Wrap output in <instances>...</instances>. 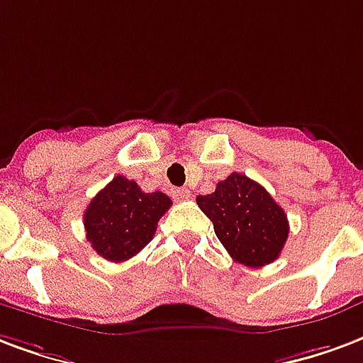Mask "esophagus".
I'll use <instances>...</instances> for the list:
<instances>
[{"label":"esophagus","mask_w":363,"mask_h":363,"mask_svg":"<svg viewBox=\"0 0 363 363\" xmlns=\"http://www.w3.org/2000/svg\"><path fill=\"white\" fill-rule=\"evenodd\" d=\"M173 198L177 200V202H181V200H189L190 198V192L186 189H173Z\"/></svg>","instance_id":"34e87169"}]
</instances>
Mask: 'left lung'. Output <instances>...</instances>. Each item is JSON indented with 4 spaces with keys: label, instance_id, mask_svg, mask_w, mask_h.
Returning <instances> with one entry per match:
<instances>
[{
    "label": "left lung",
    "instance_id": "8db88e82",
    "mask_svg": "<svg viewBox=\"0 0 363 363\" xmlns=\"http://www.w3.org/2000/svg\"><path fill=\"white\" fill-rule=\"evenodd\" d=\"M196 202L235 262L264 267L277 259L289 238V219L262 184L230 173L217 182L216 192L198 196Z\"/></svg>",
    "mask_w": 363,
    "mask_h": 363
}]
</instances>
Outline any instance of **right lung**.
Segmentation results:
<instances>
[{
    "instance_id": "add662e5",
    "label": "right lung",
    "mask_w": 363,
    "mask_h": 363,
    "mask_svg": "<svg viewBox=\"0 0 363 363\" xmlns=\"http://www.w3.org/2000/svg\"><path fill=\"white\" fill-rule=\"evenodd\" d=\"M171 203L167 194L144 192L119 174L86 208V238L101 257L115 264L125 262L154 238L157 221Z\"/></svg>"
}]
</instances>
